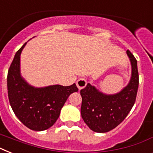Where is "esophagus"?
Instances as JSON below:
<instances>
[{
    "label": "esophagus",
    "instance_id": "obj_1",
    "mask_svg": "<svg viewBox=\"0 0 153 153\" xmlns=\"http://www.w3.org/2000/svg\"><path fill=\"white\" fill-rule=\"evenodd\" d=\"M86 83H87V82H86V79H85L84 77H81V78L78 79L76 82V85L79 90L84 88V87L86 86Z\"/></svg>",
    "mask_w": 153,
    "mask_h": 153
}]
</instances>
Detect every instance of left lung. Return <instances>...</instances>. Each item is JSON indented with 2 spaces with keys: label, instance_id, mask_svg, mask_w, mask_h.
I'll return each mask as SVG.
<instances>
[{
  "label": "left lung",
  "instance_id": "1",
  "mask_svg": "<svg viewBox=\"0 0 153 153\" xmlns=\"http://www.w3.org/2000/svg\"><path fill=\"white\" fill-rule=\"evenodd\" d=\"M132 65V77L128 86L113 95H106L88 83L80 91L82 96L81 114L84 122L91 130L106 133L116 128L126 118L135 103L139 74L137 62L127 51Z\"/></svg>",
  "mask_w": 153,
  "mask_h": 153
}]
</instances>
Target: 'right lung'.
Masks as SVG:
<instances>
[{
	"label": "right lung",
	"instance_id": "obj_1",
	"mask_svg": "<svg viewBox=\"0 0 153 153\" xmlns=\"http://www.w3.org/2000/svg\"><path fill=\"white\" fill-rule=\"evenodd\" d=\"M25 43L16 53L7 76L9 103L18 119L27 128L43 131L57 121L60 110L71 94L79 89L75 83L71 86H49L35 88L21 78L20 56Z\"/></svg>",
	"mask_w": 153,
	"mask_h": 153
}]
</instances>
